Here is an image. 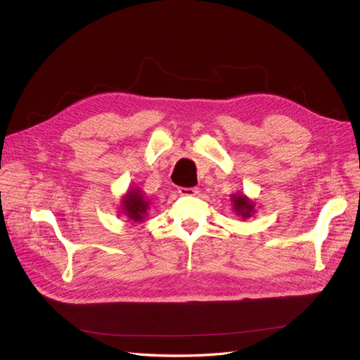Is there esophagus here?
I'll list each match as a JSON object with an SVG mask.
<instances>
[{
	"label": "esophagus",
	"mask_w": 360,
	"mask_h": 360,
	"mask_svg": "<svg viewBox=\"0 0 360 360\" xmlns=\"http://www.w3.org/2000/svg\"><path fill=\"white\" fill-rule=\"evenodd\" d=\"M178 191L181 193L182 196H193V195H196V193H198V188H196V187H190V188L181 187Z\"/></svg>",
	"instance_id": "1"
}]
</instances>
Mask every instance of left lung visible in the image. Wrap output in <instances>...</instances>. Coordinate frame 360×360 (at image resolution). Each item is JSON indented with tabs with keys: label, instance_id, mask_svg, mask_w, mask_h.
Here are the masks:
<instances>
[{
	"label": "left lung",
	"instance_id": "obj_1",
	"mask_svg": "<svg viewBox=\"0 0 360 360\" xmlns=\"http://www.w3.org/2000/svg\"><path fill=\"white\" fill-rule=\"evenodd\" d=\"M231 205L234 213L242 219H250L255 213V202L248 198L245 193H234V195H231Z\"/></svg>",
	"mask_w": 360,
	"mask_h": 360
}]
</instances>
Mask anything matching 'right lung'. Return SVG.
<instances>
[{
    "mask_svg": "<svg viewBox=\"0 0 360 360\" xmlns=\"http://www.w3.org/2000/svg\"><path fill=\"white\" fill-rule=\"evenodd\" d=\"M123 214L132 220V222L141 224L144 217L147 216V210H149V200H147L143 195V191L138 187H131L126 195H123L122 202H120Z\"/></svg>",
    "mask_w": 360,
    "mask_h": 360,
    "instance_id": "right-lung-1",
    "label": "right lung"
}]
</instances>
